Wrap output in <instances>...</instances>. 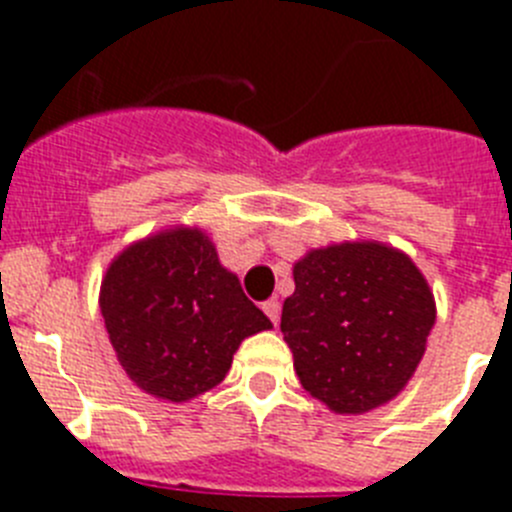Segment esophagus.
<instances>
[{
	"label": "esophagus",
	"mask_w": 512,
	"mask_h": 512,
	"mask_svg": "<svg viewBox=\"0 0 512 512\" xmlns=\"http://www.w3.org/2000/svg\"><path fill=\"white\" fill-rule=\"evenodd\" d=\"M264 312H266V315H269L271 323L279 325V312H282V305H279V300L264 302Z\"/></svg>",
	"instance_id": "obj_1"
}]
</instances>
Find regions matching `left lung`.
Returning <instances> with one entry per match:
<instances>
[{
    "instance_id": "1",
    "label": "left lung",
    "mask_w": 512,
    "mask_h": 512,
    "mask_svg": "<svg viewBox=\"0 0 512 512\" xmlns=\"http://www.w3.org/2000/svg\"><path fill=\"white\" fill-rule=\"evenodd\" d=\"M436 323L418 266L382 243H341L295 264L282 333L302 387L341 415L390 402L413 377Z\"/></svg>"
}]
</instances>
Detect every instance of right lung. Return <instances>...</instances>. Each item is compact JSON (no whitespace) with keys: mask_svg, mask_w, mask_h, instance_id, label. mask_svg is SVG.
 <instances>
[{"mask_svg":"<svg viewBox=\"0 0 512 512\" xmlns=\"http://www.w3.org/2000/svg\"><path fill=\"white\" fill-rule=\"evenodd\" d=\"M99 307L122 369L140 390L169 402L212 390L243 338L271 328L197 228L125 248L107 269Z\"/></svg>","mask_w":512,"mask_h":512,"instance_id":"right-lung-1","label":"right lung"}]
</instances>
